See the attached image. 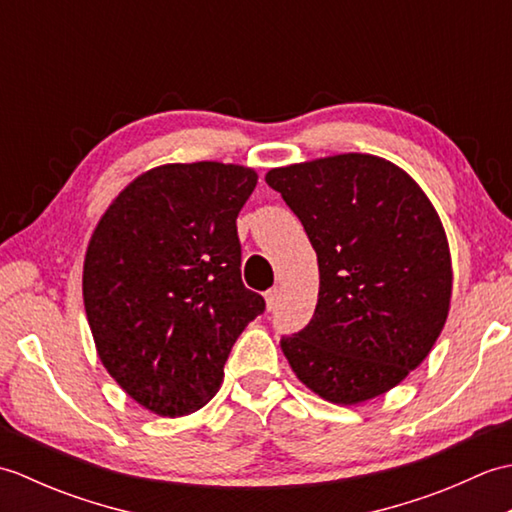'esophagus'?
Segmentation results:
<instances>
[{
  "label": "esophagus",
  "mask_w": 512,
  "mask_h": 512,
  "mask_svg": "<svg viewBox=\"0 0 512 512\" xmlns=\"http://www.w3.org/2000/svg\"><path fill=\"white\" fill-rule=\"evenodd\" d=\"M264 297H266V308H268L270 312H273V310L279 306L281 292H279V288H270Z\"/></svg>",
  "instance_id": "1"
}]
</instances>
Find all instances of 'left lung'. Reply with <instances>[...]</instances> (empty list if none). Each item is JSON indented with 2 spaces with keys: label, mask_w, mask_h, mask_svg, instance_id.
I'll use <instances>...</instances> for the list:
<instances>
[{
  "label": "left lung",
  "mask_w": 512,
  "mask_h": 512,
  "mask_svg": "<svg viewBox=\"0 0 512 512\" xmlns=\"http://www.w3.org/2000/svg\"><path fill=\"white\" fill-rule=\"evenodd\" d=\"M319 262L312 321L281 339L314 394L356 405L385 394L429 356L449 314V242L427 195L369 154L270 169Z\"/></svg>",
  "instance_id": "1"
}]
</instances>
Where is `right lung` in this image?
Returning <instances> with one entry per match:
<instances>
[{
	"label": "right lung",
	"instance_id": "add662e5",
	"mask_svg": "<svg viewBox=\"0 0 512 512\" xmlns=\"http://www.w3.org/2000/svg\"><path fill=\"white\" fill-rule=\"evenodd\" d=\"M248 167L165 165L110 204L83 264V301L107 372L158 416L204 407L237 336L266 310L242 281L237 215Z\"/></svg>",
	"mask_w": 512,
	"mask_h": 512
}]
</instances>
